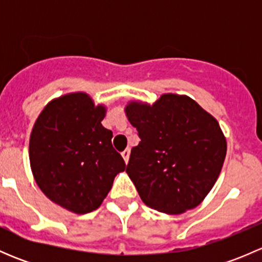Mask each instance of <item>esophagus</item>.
Listing matches in <instances>:
<instances>
[{
	"label": "esophagus",
	"mask_w": 262,
	"mask_h": 262,
	"mask_svg": "<svg viewBox=\"0 0 262 262\" xmlns=\"http://www.w3.org/2000/svg\"><path fill=\"white\" fill-rule=\"evenodd\" d=\"M121 156H123V158H124V161H125V163H128L129 156H130V149H129V148H126V149L124 150L123 153H121Z\"/></svg>",
	"instance_id": "obj_1"
}]
</instances>
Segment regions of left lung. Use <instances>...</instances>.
<instances>
[{
    "label": "left lung",
    "instance_id": "obj_1",
    "mask_svg": "<svg viewBox=\"0 0 262 262\" xmlns=\"http://www.w3.org/2000/svg\"><path fill=\"white\" fill-rule=\"evenodd\" d=\"M129 123L141 142L126 173L142 202L166 214L198 207L218 180L227 141L218 120L186 95L163 94L152 105L132 100Z\"/></svg>",
    "mask_w": 262,
    "mask_h": 262
}]
</instances>
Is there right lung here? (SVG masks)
<instances>
[{
    "mask_svg": "<svg viewBox=\"0 0 262 262\" xmlns=\"http://www.w3.org/2000/svg\"><path fill=\"white\" fill-rule=\"evenodd\" d=\"M106 106L86 92L49 101L36 119L29 141L31 172L39 189L76 214L96 210L125 162L113 148V132L101 124Z\"/></svg>",
    "mask_w": 262,
    "mask_h": 262,
    "instance_id": "1",
    "label": "right lung"
}]
</instances>
